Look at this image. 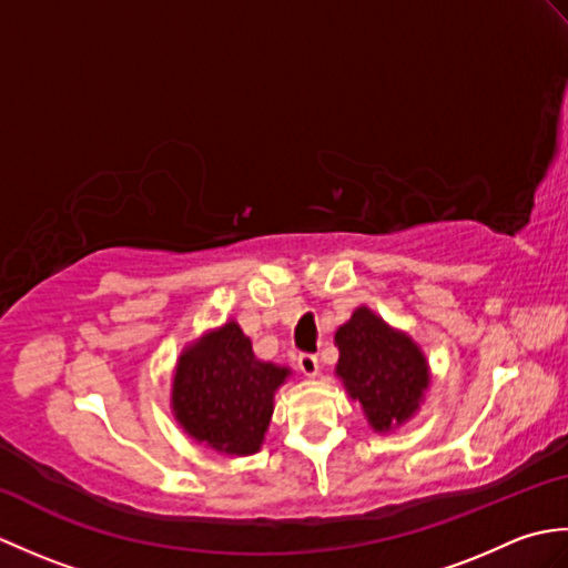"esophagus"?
<instances>
[{
	"mask_svg": "<svg viewBox=\"0 0 568 568\" xmlns=\"http://www.w3.org/2000/svg\"><path fill=\"white\" fill-rule=\"evenodd\" d=\"M297 368L305 373L307 378H315L320 373V361L315 354H300L297 356Z\"/></svg>",
	"mask_w": 568,
	"mask_h": 568,
	"instance_id": "1",
	"label": "esophagus"
}]
</instances>
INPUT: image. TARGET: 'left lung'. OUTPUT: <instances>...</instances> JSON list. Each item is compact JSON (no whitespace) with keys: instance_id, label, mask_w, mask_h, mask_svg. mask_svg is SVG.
<instances>
[{"instance_id":"1","label":"left lung","mask_w":568,"mask_h":568,"mask_svg":"<svg viewBox=\"0 0 568 568\" xmlns=\"http://www.w3.org/2000/svg\"><path fill=\"white\" fill-rule=\"evenodd\" d=\"M339 346L336 376L352 400L364 407L368 425L390 432L413 417L429 388V366L405 332L393 329L376 312L358 307L334 334Z\"/></svg>"}]
</instances>
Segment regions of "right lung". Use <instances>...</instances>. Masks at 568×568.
<instances>
[{
  "label": "right lung",
  "mask_w": 568,
  "mask_h": 568,
  "mask_svg": "<svg viewBox=\"0 0 568 568\" xmlns=\"http://www.w3.org/2000/svg\"><path fill=\"white\" fill-rule=\"evenodd\" d=\"M291 368L253 356L236 322L212 329L178 358L171 407L192 439L214 452L256 454L273 417V395Z\"/></svg>",
  "instance_id": "right-lung-1"
}]
</instances>
